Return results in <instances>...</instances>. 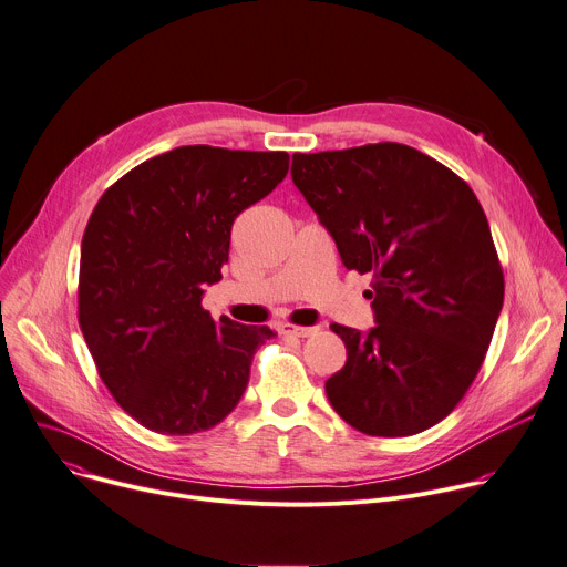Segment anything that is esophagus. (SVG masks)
<instances>
[{
  "instance_id": "esophagus-1",
  "label": "esophagus",
  "mask_w": 567,
  "mask_h": 567,
  "mask_svg": "<svg viewBox=\"0 0 567 567\" xmlns=\"http://www.w3.org/2000/svg\"><path fill=\"white\" fill-rule=\"evenodd\" d=\"M280 334H285V337H312V334H317V330L319 328H302V326H293V323H282L280 328Z\"/></svg>"
}]
</instances>
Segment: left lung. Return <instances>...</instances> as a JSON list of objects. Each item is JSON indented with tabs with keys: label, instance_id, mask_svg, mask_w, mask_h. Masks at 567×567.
I'll return each mask as SVG.
<instances>
[{
	"label": "left lung",
	"instance_id": "left-lung-1",
	"mask_svg": "<svg viewBox=\"0 0 567 567\" xmlns=\"http://www.w3.org/2000/svg\"><path fill=\"white\" fill-rule=\"evenodd\" d=\"M291 178L350 271L371 274L375 328L332 326L346 367L326 382L369 436H411L477 378L504 302L488 219L468 183L419 148L378 142L293 153Z\"/></svg>",
	"mask_w": 567,
	"mask_h": 567
}]
</instances>
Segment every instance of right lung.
Segmentation results:
<instances>
[{"label": "right lung", "instance_id": "1", "mask_svg": "<svg viewBox=\"0 0 567 567\" xmlns=\"http://www.w3.org/2000/svg\"><path fill=\"white\" fill-rule=\"evenodd\" d=\"M289 172L285 151L178 146L99 198L81 241L79 326L99 378L151 432L219 425L244 395L255 350L276 337L203 310L221 280L233 221Z\"/></svg>", "mask_w": 567, "mask_h": 567}]
</instances>
